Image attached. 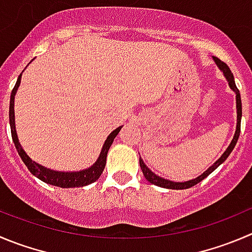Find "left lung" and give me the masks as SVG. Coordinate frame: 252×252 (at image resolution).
Instances as JSON below:
<instances>
[{
    "label": "left lung",
    "mask_w": 252,
    "mask_h": 252,
    "mask_svg": "<svg viewBox=\"0 0 252 252\" xmlns=\"http://www.w3.org/2000/svg\"><path fill=\"white\" fill-rule=\"evenodd\" d=\"M215 61V63L218 64V66L220 68V70L224 73L225 78L227 79V81H229V85L230 88L234 90V92L236 93V109H238V124H236V131H235V136H234V138H232L231 143H230L229 147L226 148V151H225L224 153H222L221 157L219 158V159L215 162L214 164H213L210 168H208V171H205L204 173L202 174V176H199L198 178L195 179H191V181H188V182H183V183H179V182H172V181H167V179L164 178H160V177H158L157 174L153 173L152 171H151L150 168H148L147 166H146L145 163H143V160L141 159L140 157V167L141 169H142V173L143 176L146 177V179H147L150 183L155 184V186H158V187H162V188H168V189H187V188H190V187L195 186V184H198L199 182H202L203 179L207 178L208 176H209L210 173H212L213 171H215V169L218 168V167L220 166V164L224 162L225 159H226L227 157H229V155L231 153V151L234 150V147H235L236 142H238L239 140V136H240V128H241V115H243V110H241V97H240V93H239V89L236 88L235 85V80H234V75H232L231 70H230L229 66L226 65V64L224 63L222 61H220L219 58H217V57H213Z\"/></svg>",
    "instance_id": "8db88e82"
}]
</instances>
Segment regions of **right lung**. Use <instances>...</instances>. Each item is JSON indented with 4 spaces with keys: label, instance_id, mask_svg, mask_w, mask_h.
Segmentation results:
<instances>
[{
    "label": "right lung",
    "instance_id": "1",
    "mask_svg": "<svg viewBox=\"0 0 252 252\" xmlns=\"http://www.w3.org/2000/svg\"><path fill=\"white\" fill-rule=\"evenodd\" d=\"M21 83V75L17 79V83L14 85L13 90L11 93V100H9V125H11V133H12V140H13L14 146H16V150L18 152V155L21 156L22 160L25 162V164L27 166V168L30 169V172L32 174H34L35 177L40 179V181L45 182L48 184H52V186L61 187V188H74V187H84L86 184H90L93 182H95L96 179H99V177L101 176L102 171L105 168V164H106V156L107 151H109L110 146L112 145V141L116 137L117 133L121 130V126L117 127L116 130L112 131L109 135V137L106 138L104 143V147H102L101 153H100L99 158L95 162V164H93L90 168L84 169L80 172H57L52 171V169H48L45 167L40 166V164L35 163L34 160L31 159L27 156V153L23 151V148L21 147L20 142H18V138H17L16 128H14V95H16L17 89L20 86Z\"/></svg>",
    "mask_w": 252,
    "mask_h": 252
}]
</instances>
